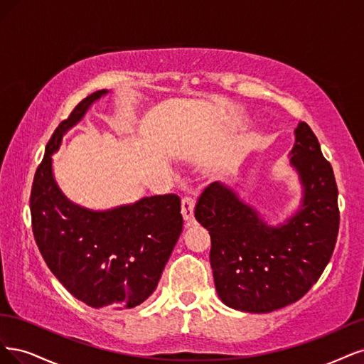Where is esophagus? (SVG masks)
Segmentation results:
<instances>
[{
  "mask_svg": "<svg viewBox=\"0 0 364 364\" xmlns=\"http://www.w3.org/2000/svg\"><path fill=\"white\" fill-rule=\"evenodd\" d=\"M193 208H195V201L191 196H184L181 201V215L186 220V227H191L195 224V218H193Z\"/></svg>",
  "mask_w": 364,
  "mask_h": 364,
  "instance_id": "esophagus-1",
  "label": "esophagus"
}]
</instances>
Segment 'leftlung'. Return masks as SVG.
<instances>
[{
    "label": "left lung",
    "instance_id": "8db88e82",
    "mask_svg": "<svg viewBox=\"0 0 364 364\" xmlns=\"http://www.w3.org/2000/svg\"><path fill=\"white\" fill-rule=\"evenodd\" d=\"M290 165L302 186V203L286 224L267 225L228 186L212 183L195 218L212 239L210 264L225 306L269 313L296 302L319 279L338 234L337 184L318 137L306 122L295 130Z\"/></svg>",
    "mask_w": 364,
    "mask_h": 364
}]
</instances>
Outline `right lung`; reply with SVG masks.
<instances>
[{"instance_id":"obj_1","label":"right lung","mask_w":364,"mask_h":364,"mask_svg":"<svg viewBox=\"0 0 364 364\" xmlns=\"http://www.w3.org/2000/svg\"><path fill=\"white\" fill-rule=\"evenodd\" d=\"M107 92L90 93L55 128L34 173L30 212L34 240L65 289L93 309L122 310L140 306L156 290L183 231V216L180 198L173 193L93 212L71 203L58 189L53 152Z\"/></svg>"}]
</instances>
